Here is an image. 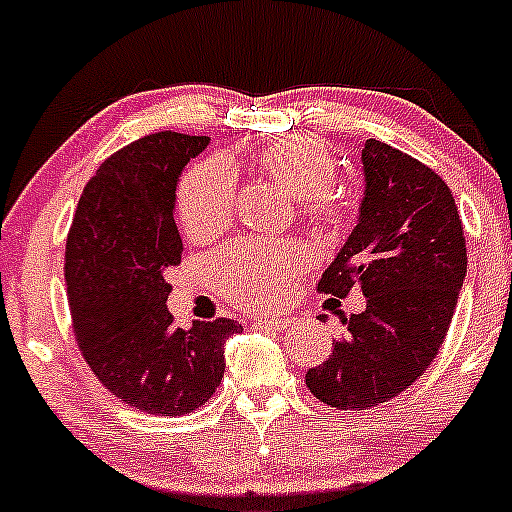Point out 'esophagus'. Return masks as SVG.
<instances>
[{"label":"esophagus","mask_w":512,"mask_h":512,"mask_svg":"<svg viewBox=\"0 0 512 512\" xmlns=\"http://www.w3.org/2000/svg\"><path fill=\"white\" fill-rule=\"evenodd\" d=\"M256 329H288L290 327V320H285V317H261V320L254 322Z\"/></svg>","instance_id":"obj_1"}]
</instances>
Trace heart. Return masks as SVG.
<instances>
[{"mask_svg": "<svg viewBox=\"0 0 512 512\" xmlns=\"http://www.w3.org/2000/svg\"><path fill=\"white\" fill-rule=\"evenodd\" d=\"M256 168L271 178L290 200L300 202L307 219L339 224L342 202L329 190L337 183V161L320 141L305 136L273 141L254 158ZM234 212V175L222 161L197 163L178 188L180 224L190 239L207 241L227 229ZM305 266L298 244H261L241 241L214 256L219 288L241 307H276L285 298L290 280Z\"/></svg>", "mask_w": 512, "mask_h": 512, "instance_id": "b5f03b06", "label": "heart"}]
</instances>
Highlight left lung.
<instances>
[{"label": "left lung", "mask_w": 512, "mask_h": 512, "mask_svg": "<svg viewBox=\"0 0 512 512\" xmlns=\"http://www.w3.org/2000/svg\"><path fill=\"white\" fill-rule=\"evenodd\" d=\"M356 151L359 217L317 288L346 298L359 285L366 310L342 320L329 359L305 373L310 393L339 410L388 403L427 371L466 278L464 227L444 180L376 139Z\"/></svg>", "instance_id": "1"}]
</instances>
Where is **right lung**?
Here are the masks:
<instances>
[{"instance_id":"right-lung-1","label":"right lung","mask_w":512,"mask_h":512,"mask_svg":"<svg viewBox=\"0 0 512 512\" xmlns=\"http://www.w3.org/2000/svg\"><path fill=\"white\" fill-rule=\"evenodd\" d=\"M207 144L161 131L109 156L82 190L65 246L82 356L114 398L151 415L205 405L224 376V342L241 329L227 317L175 327L166 305V271L183 254L175 190Z\"/></svg>"}]
</instances>
